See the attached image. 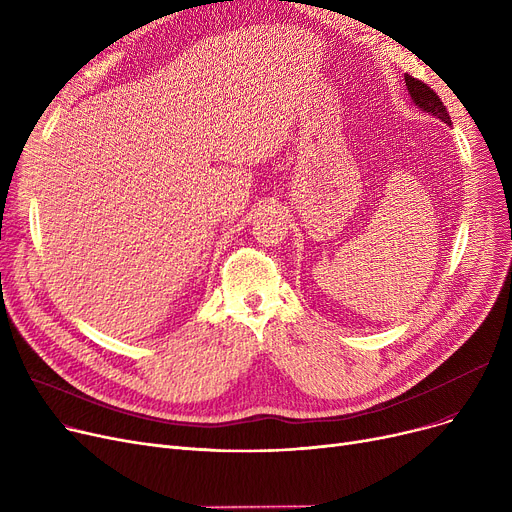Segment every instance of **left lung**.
<instances>
[{"instance_id":"8db88e82","label":"left lung","mask_w":512,"mask_h":512,"mask_svg":"<svg viewBox=\"0 0 512 512\" xmlns=\"http://www.w3.org/2000/svg\"><path fill=\"white\" fill-rule=\"evenodd\" d=\"M405 83H407V89H409L413 101L421 107L423 112L440 118L444 124H450V116H448V112H446V105L442 103V99L436 95L434 89H429V87L423 83V80L413 78V76H409V74H405Z\"/></svg>"}]
</instances>
